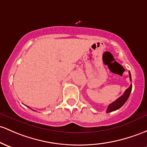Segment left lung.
<instances>
[{"label":"left lung","mask_w":147,"mask_h":147,"mask_svg":"<svg viewBox=\"0 0 147 147\" xmlns=\"http://www.w3.org/2000/svg\"><path fill=\"white\" fill-rule=\"evenodd\" d=\"M129 77H130V81H132L131 75H130V72H129ZM132 86H132V84H130V86L125 90L123 94L122 95L121 97H119L118 99L116 100L114 102H113L112 103H111L110 105H109L107 111H106L107 113H109V112H114V111L115 110H117V109H119V108L121 107L122 106L125 104V102H126L127 100L128 99L129 96H130V92L132 91Z\"/></svg>","instance_id":"obj_1"}]
</instances>
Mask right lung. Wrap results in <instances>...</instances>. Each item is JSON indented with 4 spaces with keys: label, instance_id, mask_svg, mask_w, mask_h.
I'll return each instance as SVG.
<instances>
[{
    "label": "right lung",
    "instance_id": "add662e5",
    "mask_svg": "<svg viewBox=\"0 0 147 147\" xmlns=\"http://www.w3.org/2000/svg\"><path fill=\"white\" fill-rule=\"evenodd\" d=\"M29 108H30V107H29Z\"/></svg>",
    "mask_w": 147,
    "mask_h": 147
}]
</instances>
